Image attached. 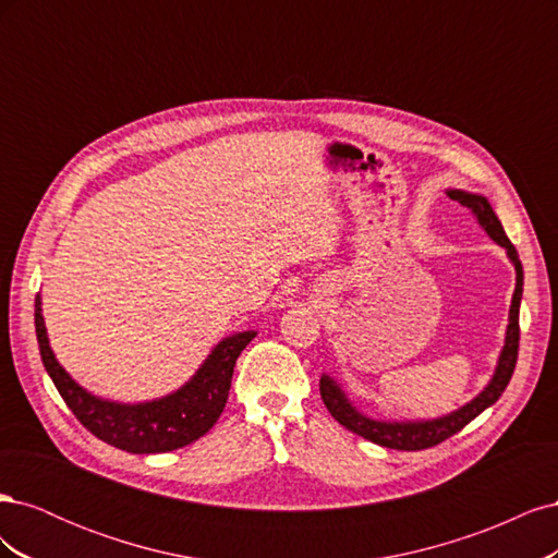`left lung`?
I'll list each match as a JSON object with an SVG mask.
<instances>
[{
  "instance_id": "obj_1",
  "label": "left lung",
  "mask_w": 558,
  "mask_h": 558,
  "mask_svg": "<svg viewBox=\"0 0 558 558\" xmlns=\"http://www.w3.org/2000/svg\"><path fill=\"white\" fill-rule=\"evenodd\" d=\"M451 199L459 202V205L468 207L472 214H475L477 223L486 230L488 238H492L496 244H500L505 251H508V258L514 265L517 272V286H514V295H512V305H510V324L508 332H505V347L500 351V359L496 365V373L484 386V391L472 398L463 408H459L451 414L428 418V421H379V418H369L363 412L353 408L347 393L342 391V386L337 384L330 375H324L318 381L320 388V398H324V404L328 412L332 414L335 421H340L344 428L351 433H356L365 440L388 447V449H400V451H418V449H428L445 442L447 437L456 435L461 428H465L472 418L480 416L486 408L502 396L505 388H508L514 365H517V353H519V305H521V293H523V269L519 253L512 246V242L505 234L496 211L488 205V199L477 193H465V191H447Z\"/></svg>"
}]
</instances>
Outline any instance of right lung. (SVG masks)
<instances>
[{
  "label": "right lung",
  "instance_id": "obj_1",
  "mask_svg": "<svg viewBox=\"0 0 558 558\" xmlns=\"http://www.w3.org/2000/svg\"><path fill=\"white\" fill-rule=\"evenodd\" d=\"M35 328L44 367L66 408L99 440L130 453L174 451L205 435L226 408L238 356L256 337L253 330L226 337L179 391L150 402L123 404L88 393L66 375L48 344L39 295L35 300Z\"/></svg>",
  "mask_w": 558,
  "mask_h": 558
}]
</instances>
